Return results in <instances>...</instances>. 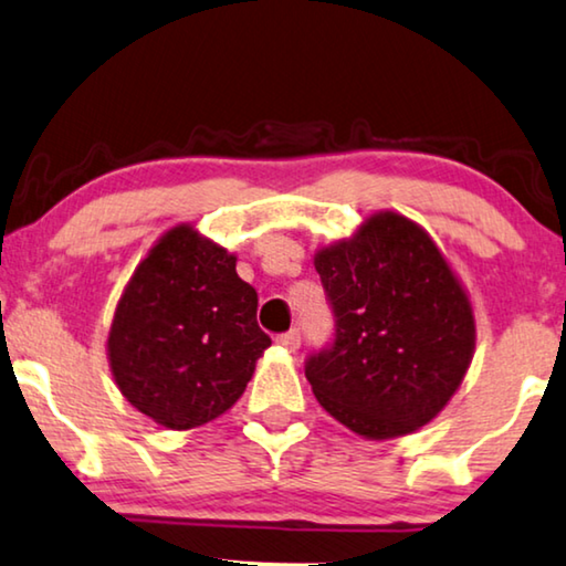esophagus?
<instances>
[{"mask_svg": "<svg viewBox=\"0 0 566 566\" xmlns=\"http://www.w3.org/2000/svg\"><path fill=\"white\" fill-rule=\"evenodd\" d=\"M275 342H277V344H281V347H285V349L296 352V349L301 347V334H298V329L283 332V334H277V337H275Z\"/></svg>", "mask_w": 566, "mask_h": 566, "instance_id": "1", "label": "esophagus"}]
</instances>
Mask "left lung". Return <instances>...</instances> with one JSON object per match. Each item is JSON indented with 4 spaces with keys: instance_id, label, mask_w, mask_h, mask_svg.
Here are the masks:
<instances>
[{
    "instance_id": "1",
    "label": "left lung",
    "mask_w": 566,
    "mask_h": 566,
    "mask_svg": "<svg viewBox=\"0 0 566 566\" xmlns=\"http://www.w3.org/2000/svg\"><path fill=\"white\" fill-rule=\"evenodd\" d=\"M334 316L332 342L306 357L318 403L359 437H403L460 388L474 318L460 281L421 227L370 217L314 260Z\"/></svg>"
}]
</instances>
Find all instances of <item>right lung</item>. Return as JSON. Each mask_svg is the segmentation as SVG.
I'll list each match as a JSON object with an SVG mask.
<instances>
[{"label":"right lung","instance_id":"add662e5","mask_svg":"<svg viewBox=\"0 0 566 566\" xmlns=\"http://www.w3.org/2000/svg\"><path fill=\"white\" fill-rule=\"evenodd\" d=\"M234 255L176 227L135 270L109 332L122 396L166 429H196L237 403L270 337Z\"/></svg>","mask_w":566,"mask_h":566}]
</instances>
